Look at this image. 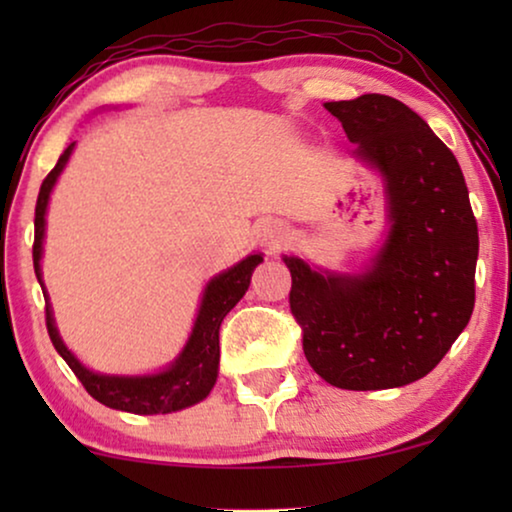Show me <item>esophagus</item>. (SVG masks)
I'll list each match as a JSON object with an SVG mask.
<instances>
[{
    "mask_svg": "<svg viewBox=\"0 0 512 512\" xmlns=\"http://www.w3.org/2000/svg\"><path fill=\"white\" fill-rule=\"evenodd\" d=\"M261 242L265 244V247H282V244L289 240V233H286V228L282 226V223H265V226L261 228Z\"/></svg>",
    "mask_w": 512,
    "mask_h": 512,
    "instance_id": "obj_1",
    "label": "esophagus"
}]
</instances>
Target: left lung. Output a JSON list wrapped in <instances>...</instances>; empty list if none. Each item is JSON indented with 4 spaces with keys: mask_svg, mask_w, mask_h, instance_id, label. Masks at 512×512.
<instances>
[{
    "mask_svg": "<svg viewBox=\"0 0 512 512\" xmlns=\"http://www.w3.org/2000/svg\"><path fill=\"white\" fill-rule=\"evenodd\" d=\"M354 156L384 179L391 228L361 275L284 256L303 352L328 384L394 389L429 375L475 305L478 223L454 153L389 95L326 102Z\"/></svg>",
    "mask_w": 512,
    "mask_h": 512,
    "instance_id": "obj_1",
    "label": "left lung"
}]
</instances>
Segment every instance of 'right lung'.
Returning <instances> with one entry per match:
<instances>
[{
  "instance_id": "1",
  "label": "right lung",
  "mask_w": 512,
  "mask_h": 512,
  "mask_svg": "<svg viewBox=\"0 0 512 512\" xmlns=\"http://www.w3.org/2000/svg\"><path fill=\"white\" fill-rule=\"evenodd\" d=\"M74 151V142L67 146L65 153L58 158V163L44 184L39 188L37 209H34V272H37L39 284L41 282V251H44V230H46V207L51 191L58 181L60 172L65 170L69 156ZM263 261L261 254H251L240 261L233 268L216 275L212 282L207 284L205 293H202V303L198 319H195L193 333L188 338L186 347L181 349V354L172 361L170 368H165L163 373L153 375H102L88 370L76 356L69 352L62 342L58 328H55L51 303H46V328L51 335L53 347L58 349V354L67 361V366L74 370V375L79 377L83 387L95 401L114 410L123 412H135V415H167V412H177L191 405L200 403L202 398H207L212 391L216 375H219V328L226 314L240 303V298L247 293L251 272L256 270V265ZM44 298L46 289H44Z\"/></svg>"
}]
</instances>
